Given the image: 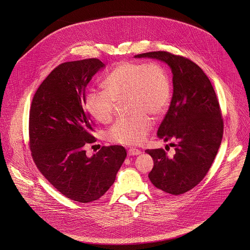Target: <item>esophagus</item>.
I'll use <instances>...</instances> for the list:
<instances>
[{
	"instance_id": "esophagus-1",
	"label": "esophagus",
	"mask_w": 250,
	"mask_h": 250,
	"mask_svg": "<svg viewBox=\"0 0 250 250\" xmlns=\"http://www.w3.org/2000/svg\"><path fill=\"white\" fill-rule=\"evenodd\" d=\"M127 153H128V155H138L141 153V150L135 148V147H131L127 150Z\"/></svg>"
}]
</instances>
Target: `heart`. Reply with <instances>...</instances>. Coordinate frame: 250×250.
<instances>
[{
  "instance_id": "heart-1",
  "label": "heart",
  "mask_w": 250,
  "mask_h": 250,
  "mask_svg": "<svg viewBox=\"0 0 250 250\" xmlns=\"http://www.w3.org/2000/svg\"><path fill=\"white\" fill-rule=\"evenodd\" d=\"M105 91L90 90L85 96L87 111L98 122H111L116 104L126 101L130 118L118 120L107 133L112 143L136 146L151 128V120L162 116L171 98V83L164 65L157 61H121L106 76Z\"/></svg>"
}]
</instances>
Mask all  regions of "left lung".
Segmentation results:
<instances>
[{"label": "left lung", "mask_w": 250, "mask_h": 250, "mask_svg": "<svg viewBox=\"0 0 250 250\" xmlns=\"http://www.w3.org/2000/svg\"><path fill=\"white\" fill-rule=\"evenodd\" d=\"M135 57L166 62L172 72L173 95L157 131L158 138L174 140V154L165 149H146L154 166L148 178L167 194H184L194 188L212 166L223 135L219 100L208 77L187 57L168 52H150Z\"/></svg>", "instance_id": "8db88e82"}]
</instances>
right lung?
I'll return each mask as SVG.
<instances>
[{
  "label": "right lung",
  "instance_id": "add662e5",
  "mask_svg": "<svg viewBox=\"0 0 250 250\" xmlns=\"http://www.w3.org/2000/svg\"><path fill=\"white\" fill-rule=\"evenodd\" d=\"M104 64L98 58L65 62L36 90L29 110L28 145L35 166L66 197L87 203L112 186L126 157L122 146H104L91 158L85 146L97 141L85 109V88Z\"/></svg>",
  "mask_w": 250,
  "mask_h": 250
}]
</instances>
